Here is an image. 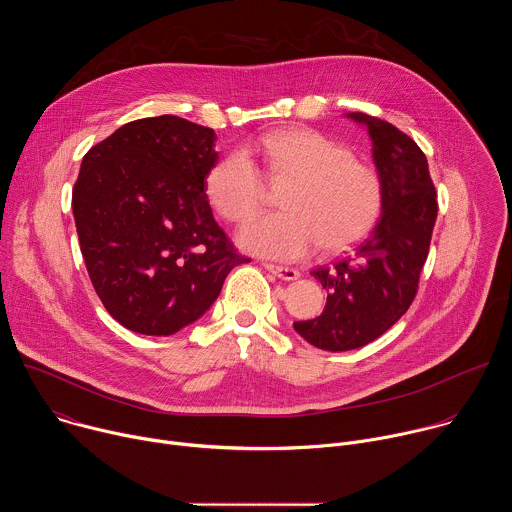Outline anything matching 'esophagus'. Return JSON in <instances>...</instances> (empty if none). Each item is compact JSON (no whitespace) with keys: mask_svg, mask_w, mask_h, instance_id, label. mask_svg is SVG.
Returning <instances> with one entry per match:
<instances>
[{"mask_svg":"<svg viewBox=\"0 0 512 512\" xmlns=\"http://www.w3.org/2000/svg\"><path fill=\"white\" fill-rule=\"evenodd\" d=\"M265 269L269 273H273L275 277L283 279V281H296L300 277V271L294 267H283V265H273V263H265Z\"/></svg>","mask_w":512,"mask_h":512,"instance_id":"esophagus-1","label":"esophagus"}]
</instances>
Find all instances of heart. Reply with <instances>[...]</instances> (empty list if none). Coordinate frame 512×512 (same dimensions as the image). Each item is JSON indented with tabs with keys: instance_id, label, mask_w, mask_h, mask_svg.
Returning a JSON list of instances; mask_svg holds the SVG:
<instances>
[{
	"instance_id": "b5f03b06",
	"label": "heart",
	"mask_w": 512,
	"mask_h": 512,
	"mask_svg": "<svg viewBox=\"0 0 512 512\" xmlns=\"http://www.w3.org/2000/svg\"><path fill=\"white\" fill-rule=\"evenodd\" d=\"M271 180H289L281 192L283 212L255 218L239 231V245L255 255L294 261L318 245L342 251L369 233L383 206L377 170L352 158L346 145L308 127L267 131L210 166L204 194L229 223H245L265 198V182L248 156Z\"/></svg>"
}]
</instances>
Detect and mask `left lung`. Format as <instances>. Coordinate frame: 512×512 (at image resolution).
Here are the masks:
<instances>
[{
    "label": "left lung",
    "mask_w": 512,
    "mask_h": 512,
    "mask_svg": "<svg viewBox=\"0 0 512 512\" xmlns=\"http://www.w3.org/2000/svg\"><path fill=\"white\" fill-rule=\"evenodd\" d=\"M346 117L371 135L383 210L367 239L312 271L328 291L326 308L314 320L294 322V328L306 342L330 352L373 342L409 310L437 216L435 188L419 145L379 117Z\"/></svg>",
    "instance_id": "obj_1"
}]
</instances>
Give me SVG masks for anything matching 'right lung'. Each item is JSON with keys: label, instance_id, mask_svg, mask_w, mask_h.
Returning <instances> with one entry per match:
<instances>
[{"label": "right lung", "instance_id": "obj_1", "mask_svg": "<svg viewBox=\"0 0 512 512\" xmlns=\"http://www.w3.org/2000/svg\"><path fill=\"white\" fill-rule=\"evenodd\" d=\"M214 141L210 127L160 115L125 123L83 158L72 190L81 251L97 296L127 330L176 334L249 261L204 194Z\"/></svg>", "mask_w": 512, "mask_h": 512}]
</instances>
